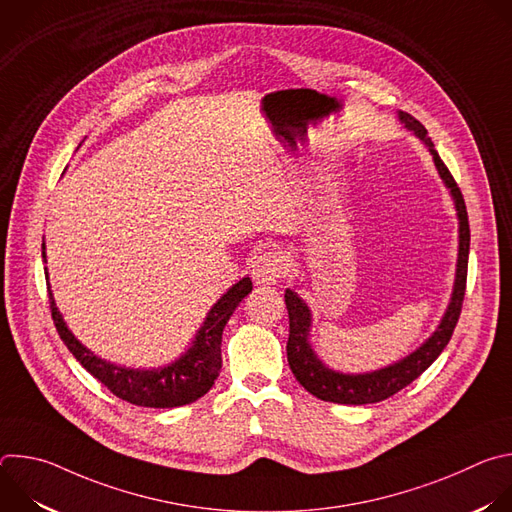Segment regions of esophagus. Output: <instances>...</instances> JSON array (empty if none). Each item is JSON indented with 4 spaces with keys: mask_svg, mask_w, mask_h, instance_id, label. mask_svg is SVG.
Masks as SVG:
<instances>
[{
    "mask_svg": "<svg viewBox=\"0 0 512 512\" xmlns=\"http://www.w3.org/2000/svg\"><path fill=\"white\" fill-rule=\"evenodd\" d=\"M287 255L283 251H265L253 261V279L259 285H271L287 273Z\"/></svg>",
    "mask_w": 512,
    "mask_h": 512,
    "instance_id": "esophagus-1",
    "label": "esophagus"
}]
</instances>
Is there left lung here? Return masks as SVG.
I'll return each instance as SVG.
<instances>
[{"instance_id": "1", "label": "left lung", "mask_w": 512, "mask_h": 512, "mask_svg": "<svg viewBox=\"0 0 512 512\" xmlns=\"http://www.w3.org/2000/svg\"><path fill=\"white\" fill-rule=\"evenodd\" d=\"M399 121L427 145L433 156L437 174H440V178L444 180L456 204L458 221H460L458 223L460 243H458L454 291L440 326L435 328V332L417 350L389 364L385 369H379L373 373H360V375H344L328 369L326 364L318 358V354L310 346V328H312L310 308L304 304V300L296 294V291L285 289V306L289 314V338H287L289 369L308 393H312L322 401L340 403V405H367V403H379L393 397L395 393L405 389L409 383H413L429 367V364L442 354V350L448 346L454 334V328L462 312V302L466 294V275H468V253H470V225H468L464 196L454 176L442 162V158L437 156L431 137H427V129L413 115L405 111H399Z\"/></svg>"}]
</instances>
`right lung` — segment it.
Wrapping results in <instances>:
<instances>
[{
  "mask_svg": "<svg viewBox=\"0 0 512 512\" xmlns=\"http://www.w3.org/2000/svg\"><path fill=\"white\" fill-rule=\"evenodd\" d=\"M42 243V259L46 261V251ZM48 275V273H46ZM253 289L249 277L237 281L227 294L218 300L200 330L196 332L192 346L174 362L166 364L160 369H127L119 364L107 362L95 356L87 346H83L77 336L72 334L54 304V296L48 283V298H50V312L54 326L66 344L83 367L101 381L113 395L119 399L139 405V407H154V409H170L194 403L202 395L210 391L218 373L223 367L221 358V342L223 330L233 316L235 308L241 300Z\"/></svg>",
  "mask_w": 512,
  "mask_h": 512,
  "instance_id": "right-lung-1",
  "label": "right lung"
}]
</instances>
